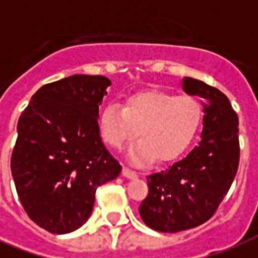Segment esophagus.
<instances>
[{"instance_id":"esophagus-1","label":"esophagus","mask_w":258,"mask_h":258,"mask_svg":"<svg viewBox=\"0 0 258 258\" xmlns=\"http://www.w3.org/2000/svg\"><path fill=\"white\" fill-rule=\"evenodd\" d=\"M121 174L125 176V178H130V179H134V178H137L138 176V172L134 171V170L128 169V167H123L121 170Z\"/></svg>"}]
</instances>
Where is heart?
I'll use <instances>...</instances> for the list:
<instances>
[{
  "mask_svg": "<svg viewBox=\"0 0 258 258\" xmlns=\"http://www.w3.org/2000/svg\"><path fill=\"white\" fill-rule=\"evenodd\" d=\"M202 109L190 96L150 89L127 99L124 107L109 103L99 119L101 138L113 149H123L138 135L141 141L130 150L135 165L155 158L171 161L183 153L200 128Z\"/></svg>",
  "mask_w": 258,
  "mask_h": 258,
  "instance_id": "heart-1",
  "label": "heart"
}]
</instances>
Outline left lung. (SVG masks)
Instances as JSON below:
<instances>
[{
  "mask_svg": "<svg viewBox=\"0 0 258 258\" xmlns=\"http://www.w3.org/2000/svg\"><path fill=\"white\" fill-rule=\"evenodd\" d=\"M184 92L202 99L200 143L182 161L147 176L149 194L139 214L149 228L176 233L212 218L228 194L240 162L238 116L220 89L184 78Z\"/></svg>",
  "mask_w": 258,
  "mask_h": 258,
  "instance_id": "obj_1",
  "label": "left lung"
}]
</instances>
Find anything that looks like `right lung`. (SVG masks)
<instances>
[{
	"instance_id": "1",
	"label": "right lung",
	"mask_w": 258,
	"mask_h": 258,
	"mask_svg": "<svg viewBox=\"0 0 258 258\" xmlns=\"http://www.w3.org/2000/svg\"><path fill=\"white\" fill-rule=\"evenodd\" d=\"M109 86V79L89 75L49 83L18 119L12 175L26 214L49 233L66 234L86 224L96 188L120 174L97 120Z\"/></svg>"
}]
</instances>
